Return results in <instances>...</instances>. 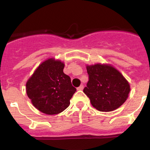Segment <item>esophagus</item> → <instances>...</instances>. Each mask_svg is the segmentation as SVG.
I'll return each instance as SVG.
<instances>
[{
	"label": "esophagus",
	"instance_id": "34e87169",
	"mask_svg": "<svg viewBox=\"0 0 150 150\" xmlns=\"http://www.w3.org/2000/svg\"><path fill=\"white\" fill-rule=\"evenodd\" d=\"M83 88H84V85H81L80 87H77V90H82V89H83Z\"/></svg>",
	"mask_w": 150,
	"mask_h": 150
}]
</instances>
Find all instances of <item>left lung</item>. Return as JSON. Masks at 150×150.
I'll use <instances>...</instances> for the list:
<instances>
[{
	"mask_svg": "<svg viewBox=\"0 0 150 150\" xmlns=\"http://www.w3.org/2000/svg\"><path fill=\"white\" fill-rule=\"evenodd\" d=\"M89 80L83 89L91 104L100 111H111L126 101L130 85L120 72L109 65L87 66Z\"/></svg>",
	"mask_w": 150,
	"mask_h": 150,
	"instance_id": "left-lung-1",
	"label": "left lung"
}]
</instances>
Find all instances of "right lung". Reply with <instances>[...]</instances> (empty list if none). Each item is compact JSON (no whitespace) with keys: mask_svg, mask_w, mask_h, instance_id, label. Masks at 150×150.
I'll return each instance as SVG.
<instances>
[{"mask_svg":"<svg viewBox=\"0 0 150 150\" xmlns=\"http://www.w3.org/2000/svg\"><path fill=\"white\" fill-rule=\"evenodd\" d=\"M63 68V63L50 58L38 67L26 84L27 96L42 113L53 115L63 111L76 92Z\"/></svg>","mask_w":150,"mask_h":150,"instance_id":"1","label":"right lung"}]
</instances>
